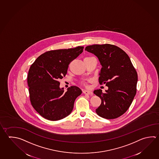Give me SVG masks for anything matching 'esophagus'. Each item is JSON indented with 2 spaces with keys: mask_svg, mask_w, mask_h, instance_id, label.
Segmentation results:
<instances>
[{
  "mask_svg": "<svg viewBox=\"0 0 159 159\" xmlns=\"http://www.w3.org/2000/svg\"><path fill=\"white\" fill-rule=\"evenodd\" d=\"M83 93L85 94H88V95H92L93 94V93L89 90H83Z\"/></svg>",
  "mask_w": 159,
  "mask_h": 159,
  "instance_id": "obj_1",
  "label": "esophagus"
}]
</instances>
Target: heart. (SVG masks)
<instances>
[{"instance_id": "heart-1", "label": "heart", "mask_w": 159, "mask_h": 159, "mask_svg": "<svg viewBox=\"0 0 159 159\" xmlns=\"http://www.w3.org/2000/svg\"><path fill=\"white\" fill-rule=\"evenodd\" d=\"M90 58V57H85V58Z\"/></svg>"}]
</instances>
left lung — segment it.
Here are the masks:
<instances>
[{"label":"left lung","mask_w":159,"mask_h":159,"mask_svg":"<svg viewBox=\"0 0 159 159\" xmlns=\"http://www.w3.org/2000/svg\"><path fill=\"white\" fill-rule=\"evenodd\" d=\"M85 50L98 58L102 66L99 83L108 88L105 93L101 89L93 92L101 99L96 113L107 119L119 117L128 110L137 91L138 76L130 58L121 48L109 44L89 45Z\"/></svg>","instance_id":"8db88e82"}]
</instances>
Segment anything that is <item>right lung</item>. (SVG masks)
<instances>
[{
    "instance_id": "add662e5",
    "label": "right lung",
    "mask_w": 159,
    "mask_h": 159,
    "mask_svg": "<svg viewBox=\"0 0 159 159\" xmlns=\"http://www.w3.org/2000/svg\"><path fill=\"white\" fill-rule=\"evenodd\" d=\"M83 47L46 52L30 67L27 84L30 101L42 116L51 121L63 119L71 113L75 99L82 93L71 86L66 92L59 80L65 76L69 63L83 51Z\"/></svg>"
}]
</instances>
